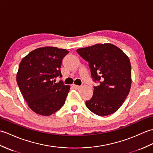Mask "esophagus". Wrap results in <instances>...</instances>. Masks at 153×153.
Instances as JSON below:
<instances>
[{
    "label": "esophagus",
    "mask_w": 153,
    "mask_h": 153,
    "mask_svg": "<svg viewBox=\"0 0 153 153\" xmlns=\"http://www.w3.org/2000/svg\"><path fill=\"white\" fill-rule=\"evenodd\" d=\"M73 87L74 88V89L79 90L81 86H78V85H75V84H73Z\"/></svg>",
    "instance_id": "esophagus-1"
}]
</instances>
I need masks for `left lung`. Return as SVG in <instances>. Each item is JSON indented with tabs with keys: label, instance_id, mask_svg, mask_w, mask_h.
<instances>
[{
	"label": "left lung",
	"instance_id": "left-lung-1",
	"mask_svg": "<svg viewBox=\"0 0 153 153\" xmlns=\"http://www.w3.org/2000/svg\"><path fill=\"white\" fill-rule=\"evenodd\" d=\"M77 53L89 63L94 82V94L86 105L101 117L115 113L124 102L131 84L130 59L123 50L112 44H97L79 48Z\"/></svg>",
	"mask_w": 153,
	"mask_h": 153
}]
</instances>
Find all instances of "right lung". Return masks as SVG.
Instances as JSON below:
<instances>
[{
	"mask_svg": "<svg viewBox=\"0 0 153 153\" xmlns=\"http://www.w3.org/2000/svg\"><path fill=\"white\" fill-rule=\"evenodd\" d=\"M69 52L56 47L34 50L22 59L16 80L21 93L30 109L38 114L49 116L65 104L70 86L62 80V59Z\"/></svg>",
	"mask_w": 153,
	"mask_h": 153,
	"instance_id": "add662e5",
	"label": "right lung"
}]
</instances>
